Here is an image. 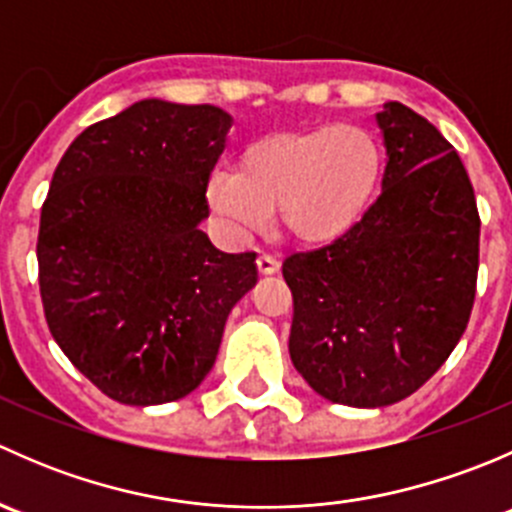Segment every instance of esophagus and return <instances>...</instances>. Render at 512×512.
<instances>
[{
    "mask_svg": "<svg viewBox=\"0 0 512 512\" xmlns=\"http://www.w3.org/2000/svg\"><path fill=\"white\" fill-rule=\"evenodd\" d=\"M257 272L260 275H275V272H280V262L270 255H260L257 257Z\"/></svg>",
    "mask_w": 512,
    "mask_h": 512,
    "instance_id": "obj_1",
    "label": "esophagus"
}]
</instances>
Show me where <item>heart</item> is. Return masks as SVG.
Instances as JSON below:
<instances>
[{
	"mask_svg": "<svg viewBox=\"0 0 512 512\" xmlns=\"http://www.w3.org/2000/svg\"><path fill=\"white\" fill-rule=\"evenodd\" d=\"M384 148L356 123L280 131L252 141L237 170L215 168L205 198L220 232L242 242L277 218L294 242L327 247L364 223L384 180Z\"/></svg>",
	"mask_w": 512,
	"mask_h": 512,
	"instance_id": "b5f03b06",
	"label": "heart"
}]
</instances>
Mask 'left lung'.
Segmentation results:
<instances>
[{
  "mask_svg": "<svg viewBox=\"0 0 512 512\" xmlns=\"http://www.w3.org/2000/svg\"><path fill=\"white\" fill-rule=\"evenodd\" d=\"M381 195L334 245L294 252L289 356L324 399L376 409L421 389L471 319L480 218L471 178L433 123L399 101L376 113Z\"/></svg>",
  "mask_w": 512,
  "mask_h": 512,
  "instance_id": "obj_1",
  "label": "left lung"
}]
</instances>
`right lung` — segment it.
<instances>
[{"instance_id":"add662e5","label":"right lung","mask_w":512,"mask_h":512,"mask_svg":"<svg viewBox=\"0 0 512 512\" xmlns=\"http://www.w3.org/2000/svg\"><path fill=\"white\" fill-rule=\"evenodd\" d=\"M230 126L218 106L146 98L86 128L56 165L36 240L44 317L118 404L198 389L255 287V252H220L198 227Z\"/></svg>"}]
</instances>
